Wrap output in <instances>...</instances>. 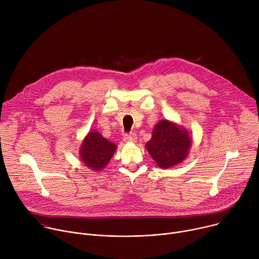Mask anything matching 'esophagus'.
I'll return each instance as SVG.
<instances>
[{
  "label": "esophagus",
  "instance_id": "1",
  "mask_svg": "<svg viewBox=\"0 0 259 259\" xmlns=\"http://www.w3.org/2000/svg\"><path fill=\"white\" fill-rule=\"evenodd\" d=\"M137 140V136L136 134L134 133H131V134H128L124 137V141L125 142H135Z\"/></svg>",
  "mask_w": 259,
  "mask_h": 259
}]
</instances>
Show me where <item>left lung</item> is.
I'll return each mask as SVG.
<instances>
[{"mask_svg": "<svg viewBox=\"0 0 259 259\" xmlns=\"http://www.w3.org/2000/svg\"><path fill=\"white\" fill-rule=\"evenodd\" d=\"M192 143V136L186 128L163 119L154 127L145 147L160 168L168 169L188 158Z\"/></svg>", "mask_w": 259, "mask_h": 259, "instance_id": "1", "label": "left lung"}]
</instances>
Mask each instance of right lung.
I'll return each instance as SVG.
<instances>
[{
    "instance_id": "obj_1",
    "label": "right lung",
    "mask_w": 259,
    "mask_h": 259,
    "mask_svg": "<svg viewBox=\"0 0 259 259\" xmlns=\"http://www.w3.org/2000/svg\"><path fill=\"white\" fill-rule=\"evenodd\" d=\"M116 150L117 145L98 131H89L80 146V159L86 167L97 172L106 167Z\"/></svg>"
}]
</instances>
